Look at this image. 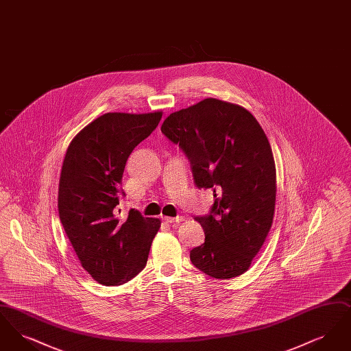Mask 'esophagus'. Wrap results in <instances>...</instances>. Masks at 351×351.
<instances>
[{
    "label": "esophagus",
    "mask_w": 351,
    "mask_h": 351,
    "mask_svg": "<svg viewBox=\"0 0 351 351\" xmlns=\"http://www.w3.org/2000/svg\"><path fill=\"white\" fill-rule=\"evenodd\" d=\"M183 219V216H178V217H165V221L168 222V223H173V222H182Z\"/></svg>",
    "instance_id": "esophagus-1"
}]
</instances>
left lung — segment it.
I'll return each mask as SVG.
<instances>
[{
	"label": "left lung",
	"mask_w": 351,
	"mask_h": 351,
	"mask_svg": "<svg viewBox=\"0 0 351 351\" xmlns=\"http://www.w3.org/2000/svg\"><path fill=\"white\" fill-rule=\"evenodd\" d=\"M160 130L188 158L196 186L215 196L209 215L195 217L205 242L191 262L215 279L242 275L275 213L276 168L262 126L239 105L205 99L169 114Z\"/></svg>",
	"instance_id": "left-lung-1"
}]
</instances>
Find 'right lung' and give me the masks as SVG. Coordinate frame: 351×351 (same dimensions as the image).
Masks as SVG:
<instances>
[{
    "label": "right lung",
    "mask_w": 351,
    "mask_h": 351,
    "mask_svg": "<svg viewBox=\"0 0 351 351\" xmlns=\"http://www.w3.org/2000/svg\"><path fill=\"white\" fill-rule=\"evenodd\" d=\"M162 112L106 113L77 134L68 146L58 208L68 239L84 269L100 284L121 285L147 263L159 218L118 209L122 175L134 149L158 126Z\"/></svg>",
    "instance_id": "right-lung-1"
}]
</instances>
